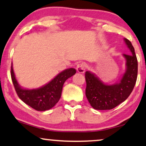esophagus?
Instances as JSON below:
<instances>
[{"label": "esophagus", "instance_id": "esophagus-1", "mask_svg": "<svg viewBox=\"0 0 146 146\" xmlns=\"http://www.w3.org/2000/svg\"><path fill=\"white\" fill-rule=\"evenodd\" d=\"M86 68H87V64L84 62L80 63V64L77 65L76 66V70L77 71H78V72L81 74H83L84 72H85Z\"/></svg>", "mask_w": 146, "mask_h": 146}]
</instances>
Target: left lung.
<instances>
[{
    "label": "left lung",
    "mask_w": 146,
    "mask_h": 146,
    "mask_svg": "<svg viewBox=\"0 0 146 146\" xmlns=\"http://www.w3.org/2000/svg\"><path fill=\"white\" fill-rule=\"evenodd\" d=\"M131 54H123L126 59V71L119 82L114 84L104 83L95 74L87 71L85 94L93 108L106 110L114 108L128 98L135 85L137 77V59L134 47L128 39H124Z\"/></svg>",
    "instance_id": "8db88e82"
}]
</instances>
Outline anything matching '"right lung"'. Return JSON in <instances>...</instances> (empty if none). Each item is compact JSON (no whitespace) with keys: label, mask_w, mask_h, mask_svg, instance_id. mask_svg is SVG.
Instances as JSON below:
<instances>
[{"label":"right lung","mask_w":146,"mask_h":146,"mask_svg":"<svg viewBox=\"0 0 146 146\" xmlns=\"http://www.w3.org/2000/svg\"><path fill=\"white\" fill-rule=\"evenodd\" d=\"M76 72L74 68L65 70L48 83L35 89H26L20 87L15 78L12 65L11 76L18 97L25 104L37 111H46L52 108L59 102L65 81Z\"/></svg>","instance_id":"right-lung-1"}]
</instances>
